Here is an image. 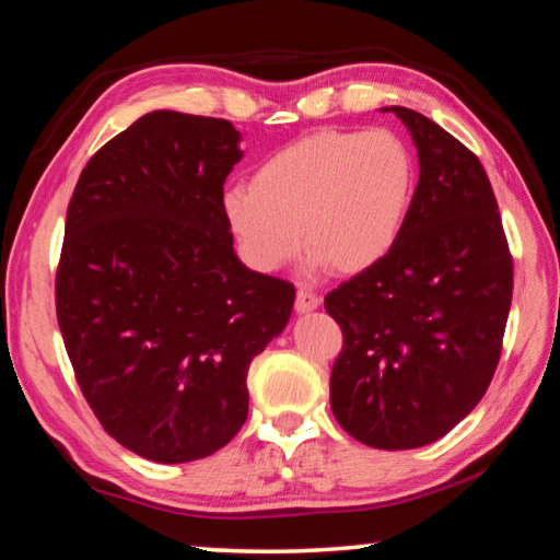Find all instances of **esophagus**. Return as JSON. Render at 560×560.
<instances>
[{
	"label": "esophagus",
	"instance_id": "obj_1",
	"mask_svg": "<svg viewBox=\"0 0 560 560\" xmlns=\"http://www.w3.org/2000/svg\"><path fill=\"white\" fill-rule=\"evenodd\" d=\"M320 306V296L311 287H299L296 291V311L299 314H308Z\"/></svg>",
	"mask_w": 560,
	"mask_h": 560
}]
</instances>
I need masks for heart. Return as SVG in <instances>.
<instances>
[{
  "label": "heart",
  "instance_id": "1",
  "mask_svg": "<svg viewBox=\"0 0 560 560\" xmlns=\"http://www.w3.org/2000/svg\"><path fill=\"white\" fill-rule=\"evenodd\" d=\"M417 167L390 130H316L271 153L222 210L242 257L277 271L301 244L340 273L381 264L410 217ZM304 242H300V234Z\"/></svg>",
  "mask_w": 560,
  "mask_h": 560
}]
</instances>
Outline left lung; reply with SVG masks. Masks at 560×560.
Segmentation results:
<instances>
[{
	"instance_id": "left-lung-1",
	"label": "left lung",
	"mask_w": 560,
	"mask_h": 560,
	"mask_svg": "<svg viewBox=\"0 0 560 560\" xmlns=\"http://www.w3.org/2000/svg\"><path fill=\"white\" fill-rule=\"evenodd\" d=\"M383 110L410 130L420 179L393 252L324 301L343 330L330 410L368 447L415 450L444 438L485 397L514 259L479 158L422 113Z\"/></svg>"
}]
</instances>
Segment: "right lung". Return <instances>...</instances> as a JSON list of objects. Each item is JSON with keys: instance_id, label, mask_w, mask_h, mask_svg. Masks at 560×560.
Listing matches in <instances>:
<instances>
[{"instance_id": "obj_1", "label": "right lung", "mask_w": 560, "mask_h": 560, "mask_svg": "<svg viewBox=\"0 0 560 560\" xmlns=\"http://www.w3.org/2000/svg\"><path fill=\"white\" fill-rule=\"evenodd\" d=\"M240 160L230 120L153 110L89 160L66 212L56 318L75 383L150 462L210 457L242 430L252 358L296 299L236 259L222 200Z\"/></svg>"}]
</instances>
